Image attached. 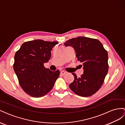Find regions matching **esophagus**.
Listing matches in <instances>:
<instances>
[{
    "mask_svg": "<svg viewBox=\"0 0 125 125\" xmlns=\"http://www.w3.org/2000/svg\"><path fill=\"white\" fill-rule=\"evenodd\" d=\"M66 74V72H65V71H61V74L65 75Z\"/></svg>",
    "mask_w": 125,
    "mask_h": 125,
    "instance_id": "esophagus-1",
    "label": "esophagus"
}]
</instances>
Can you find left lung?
Returning <instances> with one entry per match:
<instances>
[{"label": "left lung", "instance_id": "left-lung-1", "mask_svg": "<svg viewBox=\"0 0 125 125\" xmlns=\"http://www.w3.org/2000/svg\"><path fill=\"white\" fill-rule=\"evenodd\" d=\"M64 45L74 48L84 70L80 77L72 73L74 80L69 87L75 93L83 97L94 94L102 86L108 72L107 52L99 40L87 37L71 39L64 42Z\"/></svg>", "mask_w": 125, "mask_h": 125}]
</instances>
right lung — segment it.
<instances>
[{"instance_id":"right-lung-1","label":"right lung","mask_w":125,"mask_h":125,"mask_svg":"<svg viewBox=\"0 0 125 125\" xmlns=\"http://www.w3.org/2000/svg\"><path fill=\"white\" fill-rule=\"evenodd\" d=\"M58 42L34 40L21 45L15 55L13 70L19 84L27 94L33 97L47 94L60 75L59 70L45 68L51 56V50Z\"/></svg>"}]
</instances>
